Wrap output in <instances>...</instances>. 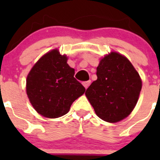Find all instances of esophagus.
<instances>
[{
    "instance_id": "esophagus-1",
    "label": "esophagus",
    "mask_w": 160,
    "mask_h": 160,
    "mask_svg": "<svg viewBox=\"0 0 160 160\" xmlns=\"http://www.w3.org/2000/svg\"><path fill=\"white\" fill-rule=\"evenodd\" d=\"M90 82H91L90 81H86V82H83L82 84H83V86H84L85 88L87 89L89 87V86L90 85Z\"/></svg>"
}]
</instances>
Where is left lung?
<instances>
[{
    "label": "left lung",
    "instance_id": "1",
    "mask_svg": "<svg viewBox=\"0 0 160 160\" xmlns=\"http://www.w3.org/2000/svg\"><path fill=\"white\" fill-rule=\"evenodd\" d=\"M97 80L86 91L96 114L109 122L128 117L135 108L142 89V81L127 58L112 52L97 67Z\"/></svg>",
    "mask_w": 160,
    "mask_h": 160
}]
</instances>
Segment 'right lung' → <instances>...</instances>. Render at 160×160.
I'll return each mask as SVG.
<instances>
[{"label":"right lung","instance_id":"add662e5","mask_svg":"<svg viewBox=\"0 0 160 160\" xmlns=\"http://www.w3.org/2000/svg\"><path fill=\"white\" fill-rule=\"evenodd\" d=\"M73 75L66 56L58 49L38 60L26 79L28 98L38 114L54 118L69 112L72 103L86 90Z\"/></svg>","mask_w":160,"mask_h":160}]
</instances>
